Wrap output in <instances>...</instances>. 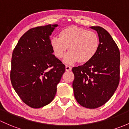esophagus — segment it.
Segmentation results:
<instances>
[{
	"label": "esophagus",
	"instance_id": "esophagus-1",
	"mask_svg": "<svg viewBox=\"0 0 129 129\" xmlns=\"http://www.w3.org/2000/svg\"><path fill=\"white\" fill-rule=\"evenodd\" d=\"M65 69H66V71H71V70H72V68H71V67H70V66H68V65H66V66H65Z\"/></svg>",
	"mask_w": 129,
	"mask_h": 129
}]
</instances>
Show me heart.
<instances>
[{
    "label": "heart",
    "instance_id": "1",
    "mask_svg": "<svg viewBox=\"0 0 129 129\" xmlns=\"http://www.w3.org/2000/svg\"><path fill=\"white\" fill-rule=\"evenodd\" d=\"M100 40L95 31L76 26H70L63 29L59 38L53 37L50 45L55 56L61 59L68 48L69 53L64 58L68 64L78 62L86 64L92 60L99 48Z\"/></svg>",
    "mask_w": 129,
    "mask_h": 129
}]
</instances>
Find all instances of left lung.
I'll return each mask as SVG.
<instances>
[{"mask_svg": "<svg viewBox=\"0 0 129 129\" xmlns=\"http://www.w3.org/2000/svg\"><path fill=\"white\" fill-rule=\"evenodd\" d=\"M99 36L100 45L93 59L73 68L74 95L81 106L95 109L113 95L120 80V51L111 35L101 26H91Z\"/></svg>", "mask_w": 129, "mask_h": 129, "instance_id": "8db88e82", "label": "left lung"}]
</instances>
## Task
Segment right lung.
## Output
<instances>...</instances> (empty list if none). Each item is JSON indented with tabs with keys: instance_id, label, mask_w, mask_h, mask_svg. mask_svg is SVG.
Returning a JSON list of instances; mask_svg holds the SVG:
<instances>
[{
	"instance_id": "obj_1",
	"label": "right lung",
	"mask_w": 129,
	"mask_h": 129,
	"mask_svg": "<svg viewBox=\"0 0 129 129\" xmlns=\"http://www.w3.org/2000/svg\"><path fill=\"white\" fill-rule=\"evenodd\" d=\"M58 25L37 26L22 36L13 51L10 80L22 101L32 108L50 104L65 65L53 55L50 37Z\"/></svg>"
}]
</instances>
